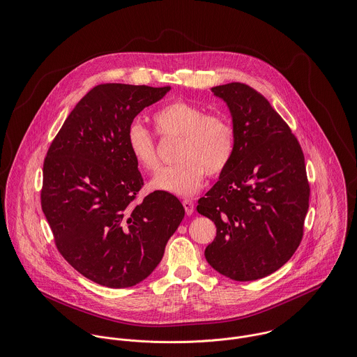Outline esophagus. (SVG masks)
I'll use <instances>...</instances> for the list:
<instances>
[{
  "instance_id": "34e87169",
  "label": "esophagus",
  "mask_w": 357,
  "mask_h": 357,
  "mask_svg": "<svg viewBox=\"0 0 357 357\" xmlns=\"http://www.w3.org/2000/svg\"><path fill=\"white\" fill-rule=\"evenodd\" d=\"M183 206H184V210H185L187 215H191L194 213V204H192L191 199H184Z\"/></svg>"
}]
</instances>
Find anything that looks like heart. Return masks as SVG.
I'll return each mask as SVG.
<instances>
[{
	"mask_svg": "<svg viewBox=\"0 0 357 357\" xmlns=\"http://www.w3.org/2000/svg\"><path fill=\"white\" fill-rule=\"evenodd\" d=\"M159 137L178 139L177 163L160 170L153 187L177 195L195 194L204 173L217 176L229 165L235 151V129L231 121L220 114H206L192 102L174 100L162 105L153 115ZM128 150L146 172H158L160 162L153 135L140 123H132L126 132Z\"/></svg>",
	"mask_w": 357,
	"mask_h": 357,
	"instance_id": "obj_1",
	"label": "heart"
}]
</instances>
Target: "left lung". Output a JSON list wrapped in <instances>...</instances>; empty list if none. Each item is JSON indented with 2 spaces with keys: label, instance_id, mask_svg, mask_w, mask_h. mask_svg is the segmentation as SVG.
Segmentation results:
<instances>
[{
  "label": "left lung",
  "instance_id": "1",
  "mask_svg": "<svg viewBox=\"0 0 357 357\" xmlns=\"http://www.w3.org/2000/svg\"><path fill=\"white\" fill-rule=\"evenodd\" d=\"M211 91L231 109L235 151L198 201V213L217 228L204 257L229 279L257 280L284 265L303 241L305 158L290 126L252 86L231 82Z\"/></svg>",
  "mask_w": 357,
  "mask_h": 357
}]
</instances>
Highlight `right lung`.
Here are the masks:
<instances>
[{"mask_svg":"<svg viewBox=\"0 0 357 357\" xmlns=\"http://www.w3.org/2000/svg\"><path fill=\"white\" fill-rule=\"evenodd\" d=\"M170 86L102 84L70 112L44 160L41 207L54 245L81 275L111 289L132 287L160 262L184 218L166 191L144 185L128 150L135 116Z\"/></svg>","mask_w":357,"mask_h":357,"instance_id":"obj_1","label":"right lung"}]
</instances>
